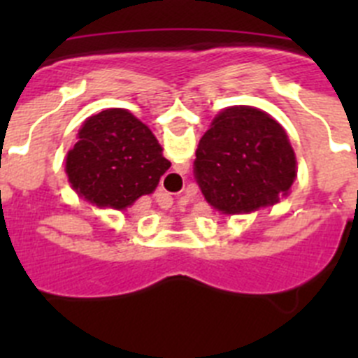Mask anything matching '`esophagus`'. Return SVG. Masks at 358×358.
I'll return each instance as SVG.
<instances>
[{"mask_svg": "<svg viewBox=\"0 0 358 358\" xmlns=\"http://www.w3.org/2000/svg\"><path fill=\"white\" fill-rule=\"evenodd\" d=\"M170 204H172V201H170ZM170 204H169V206H163V208H170Z\"/></svg>", "mask_w": 358, "mask_h": 358, "instance_id": "34e87169", "label": "esophagus"}]
</instances>
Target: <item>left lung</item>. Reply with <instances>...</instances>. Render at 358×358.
Segmentation results:
<instances>
[{
  "instance_id": "8db88e82",
  "label": "left lung",
  "mask_w": 358,
  "mask_h": 358,
  "mask_svg": "<svg viewBox=\"0 0 358 358\" xmlns=\"http://www.w3.org/2000/svg\"><path fill=\"white\" fill-rule=\"evenodd\" d=\"M194 176L215 210L245 213L289 192L296 156L276 120L255 107H229L199 141Z\"/></svg>"
}]
</instances>
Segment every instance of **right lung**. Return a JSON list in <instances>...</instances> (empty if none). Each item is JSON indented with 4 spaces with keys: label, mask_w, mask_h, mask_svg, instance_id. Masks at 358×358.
<instances>
[{
    "label": "right lung",
    "mask_w": 358,
    "mask_h": 358,
    "mask_svg": "<svg viewBox=\"0 0 358 358\" xmlns=\"http://www.w3.org/2000/svg\"><path fill=\"white\" fill-rule=\"evenodd\" d=\"M169 169L156 136L125 109H107L85 120L66 159L73 188L96 206L116 210L152 194Z\"/></svg>",
    "instance_id": "1"
}]
</instances>
